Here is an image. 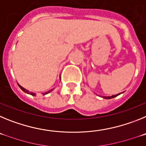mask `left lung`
I'll list each match as a JSON object with an SVG mask.
<instances>
[{"label":"left lung","instance_id":"1","mask_svg":"<svg viewBox=\"0 0 146 146\" xmlns=\"http://www.w3.org/2000/svg\"><path fill=\"white\" fill-rule=\"evenodd\" d=\"M118 95H120V94H116V95H113V96H103V98H104V99H112V98L116 97V96H118Z\"/></svg>","mask_w":146,"mask_h":146}]
</instances>
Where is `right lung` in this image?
Returning <instances> with one entry per match:
<instances>
[{
	"label": "right lung",
	"mask_w": 146,
	"mask_h": 146,
	"mask_svg": "<svg viewBox=\"0 0 146 146\" xmlns=\"http://www.w3.org/2000/svg\"><path fill=\"white\" fill-rule=\"evenodd\" d=\"M18 86H19V87L20 88H21V90L23 91H24V92H25V93H27V94H31V95H32V96H36V94H35V93H33V92H30L29 91H28V90H26V89L25 88H23L21 86H20V85L18 84ZM52 91V90H50V91H47V92H45V93H44L43 94V95H45V94H49V93L50 92H51V91Z\"/></svg>",
	"instance_id": "obj_1"
}]
</instances>
